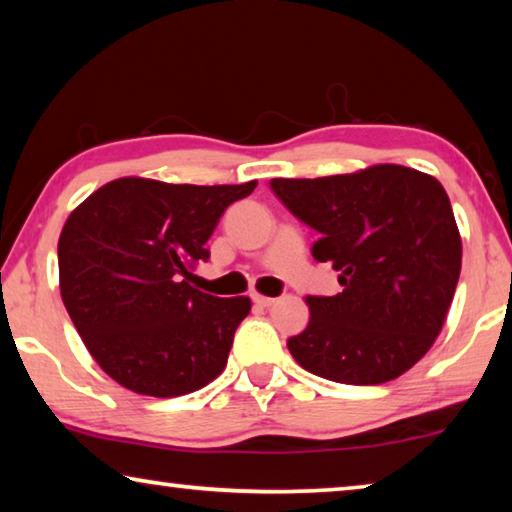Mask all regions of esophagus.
<instances>
[{"label": "esophagus", "instance_id": "esophagus-1", "mask_svg": "<svg viewBox=\"0 0 512 512\" xmlns=\"http://www.w3.org/2000/svg\"><path fill=\"white\" fill-rule=\"evenodd\" d=\"M253 301L257 305H262V308H269V305L276 303V299H271V296H262V294H253Z\"/></svg>", "mask_w": 512, "mask_h": 512}]
</instances>
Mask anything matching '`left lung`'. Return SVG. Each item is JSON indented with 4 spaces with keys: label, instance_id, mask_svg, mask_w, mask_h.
Returning a JSON list of instances; mask_svg holds the SVG:
<instances>
[{
    "label": "left lung",
    "instance_id": "left-lung-1",
    "mask_svg": "<svg viewBox=\"0 0 512 512\" xmlns=\"http://www.w3.org/2000/svg\"><path fill=\"white\" fill-rule=\"evenodd\" d=\"M296 218L319 232L342 292L308 296L310 322L287 340L294 361L338 384L398 379L430 352L451 308L462 239L451 200L430 174L372 165L319 179H271Z\"/></svg>",
    "mask_w": 512,
    "mask_h": 512
}]
</instances>
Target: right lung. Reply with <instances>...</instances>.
<instances>
[{"label": "right lung", "mask_w": 512, "mask_h": 512, "mask_svg": "<svg viewBox=\"0 0 512 512\" xmlns=\"http://www.w3.org/2000/svg\"><path fill=\"white\" fill-rule=\"evenodd\" d=\"M257 181L193 186L121 177L94 190L59 234V292L108 377L151 398H177L225 370L248 296L190 285L223 211Z\"/></svg>", "instance_id": "obj_1"}]
</instances>
